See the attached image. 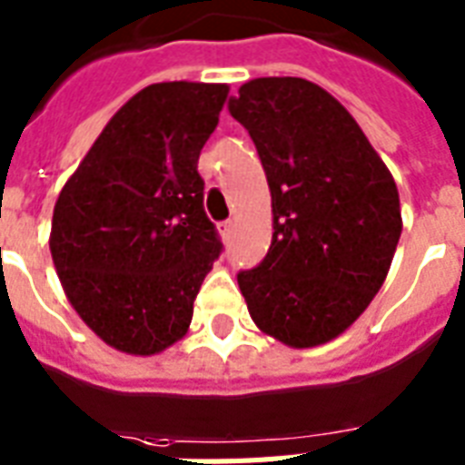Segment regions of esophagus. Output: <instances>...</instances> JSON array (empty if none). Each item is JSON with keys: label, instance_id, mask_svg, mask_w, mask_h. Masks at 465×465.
<instances>
[{"label": "esophagus", "instance_id": "esophagus-1", "mask_svg": "<svg viewBox=\"0 0 465 465\" xmlns=\"http://www.w3.org/2000/svg\"><path fill=\"white\" fill-rule=\"evenodd\" d=\"M233 219H226V222H222V224H219V233H222V236H224V239H229V236H232L233 233Z\"/></svg>", "mask_w": 465, "mask_h": 465}]
</instances>
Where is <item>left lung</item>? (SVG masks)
Returning <instances> with one entry per match:
<instances>
[{"mask_svg":"<svg viewBox=\"0 0 465 465\" xmlns=\"http://www.w3.org/2000/svg\"><path fill=\"white\" fill-rule=\"evenodd\" d=\"M272 195V243L241 294L262 332L290 347L323 345L381 290L403 232L389 168L354 118L318 84L262 76L229 98Z\"/></svg>","mask_w":465,"mask_h":465,"instance_id":"8db88e82","label":"left lung"}]
</instances>
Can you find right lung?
<instances>
[{
	"label": "right lung",
	"instance_id": "1",
	"mask_svg": "<svg viewBox=\"0 0 465 465\" xmlns=\"http://www.w3.org/2000/svg\"><path fill=\"white\" fill-rule=\"evenodd\" d=\"M226 94V84L195 82L134 94L54 203L50 253L64 294L120 352L156 354L181 340L222 253L197 159Z\"/></svg>",
	"mask_w": 465,
	"mask_h": 465
}]
</instances>
